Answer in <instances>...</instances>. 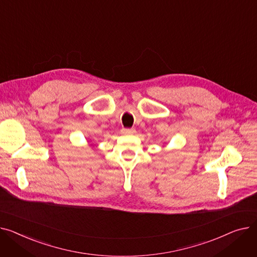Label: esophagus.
<instances>
[{
  "label": "esophagus",
  "mask_w": 257,
  "mask_h": 257,
  "mask_svg": "<svg viewBox=\"0 0 257 257\" xmlns=\"http://www.w3.org/2000/svg\"><path fill=\"white\" fill-rule=\"evenodd\" d=\"M122 133L125 135H132V134L136 133V130L135 128H123Z\"/></svg>",
  "instance_id": "obj_1"
}]
</instances>
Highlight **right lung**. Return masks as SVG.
I'll return each instance as SVG.
<instances>
[{
    "mask_svg": "<svg viewBox=\"0 0 257 257\" xmlns=\"http://www.w3.org/2000/svg\"><path fill=\"white\" fill-rule=\"evenodd\" d=\"M91 145H92V144H90V146H91Z\"/></svg>",
    "mask_w": 257,
    "mask_h": 257,
    "instance_id": "obj_1",
    "label": "right lung"
}]
</instances>
